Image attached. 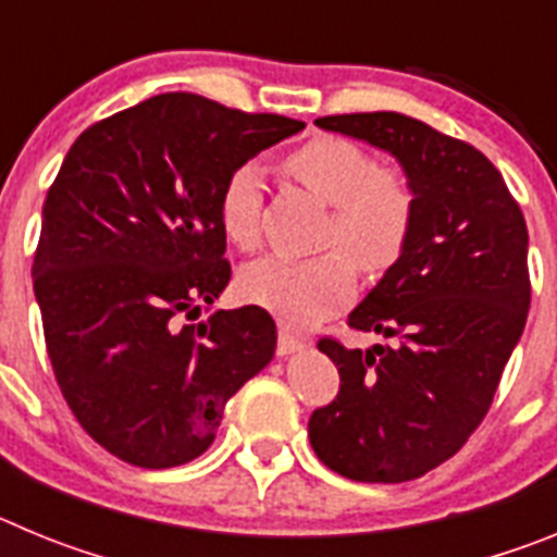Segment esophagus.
<instances>
[{"mask_svg":"<svg viewBox=\"0 0 557 557\" xmlns=\"http://www.w3.org/2000/svg\"><path fill=\"white\" fill-rule=\"evenodd\" d=\"M304 339L293 332L289 326H278V343H275V351L278 357H289V354L301 351Z\"/></svg>","mask_w":557,"mask_h":557,"instance_id":"1","label":"esophagus"}]
</instances>
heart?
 I'll use <instances>...</instances> for the list:
<instances>
[{"label": "heart", "instance_id": "heart-1", "mask_svg": "<svg viewBox=\"0 0 557 557\" xmlns=\"http://www.w3.org/2000/svg\"><path fill=\"white\" fill-rule=\"evenodd\" d=\"M284 172L309 195L332 206L323 248L314 259L264 256L243 270L239 287L256 307L304 326L351 301L357 275L396 268L416 228V189L398 166L376 164L362 145L343 136H314L284 159ZM264 184L250 164L236 166L220 189L218 218L236 248L262 239Z\"/></svg>", "mask_w": 557, "mask_h": 557}]
</instances>
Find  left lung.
<instances>
[{
    "label": "left lung",
    "instance_id": "8db88e82",
    "mask_svg": "<svg viewBox=\"0 0 557 557\" xmlns=\"http://www.w3.org/2000/svg\"><path fill=\"white\" fill-rule=\"evenodd\" d=\"M393 152L416 189V228L396 268L348 314L391 346L318 348L339 391L309 418L329 469L357 482L426 474L471 437L488 412L530 309L528 223L502 172L469 141L396 111L321 116Z\"/></svg>",
    "mask_w": 557,
    "mask_h": 557
}]
</instances>
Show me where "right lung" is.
I'll return each instance as SVG.
<instances>
[{
  "label": "right lung",
  "mask_w": 557,
  "mask_h": 557,
  "mask_svg": "<svg viewBox=\"0 0 557 557\" xmlns=\"http://www.w3.org/2000/svg\"><path fill=\"white\" fill-rule=\"evenodd\" d=\"M301 127L170 91L69 147L44 200L33 289L69 410L113 457L172 469L203 455L225 401L273 357L262 307L186 321L231 278L225 178Z\"/></svg>",
  "instance_id": "obj_1"
}]
</instances>
